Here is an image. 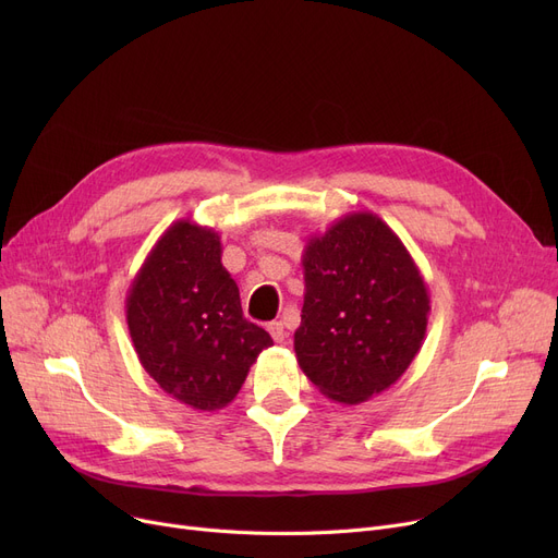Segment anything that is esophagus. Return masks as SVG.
Instances as JSON below:
<instances>
[{"instance_id": "1", "label": "esophagus", "mask_w": 558, "mask_h": 558, "mask_svg": "<svg viewBox=\"0 0 558 558\" xmlns=\"http://www.w3.org/2000/svg\"><path fill=\"white\" fill-rule=\"evenodd\" d=\"M269 332H271V337H274L276 343H282V341L287 339V330H284L282 320H271V324H269Z\"/></svg>"}]
</instances>
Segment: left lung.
I'll return each instance as SVG.
<instances>
[{
  "label": "left lung",
  "instance_id": "1",
  "mask_svg": "<svg viewBox=\"0 0 558 558\" xmlns=\"http://www.w3.org/2000/svg\"><path fill=\"white\" fill-rule=\"evenodd\" d=\"M305 301L294 350L326 398L360 404L418 355L429 294L414 257L373 213H350L303 251Z\"/></svg>",
  "mask_w": 558,
  "mask_h": 558
}]
</instances>
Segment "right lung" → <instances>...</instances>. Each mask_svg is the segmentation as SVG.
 I'll list each match as a JSON object with an SVG mask.
<instances>
[{
    "instance_id": "right-lung-1",
    "label": "right lung",
    "mask_w": 558,
    "mask_h": 558,
    "mask_svg": "<svg viewBox=\"0 0 558 558\" xmlns=\"http://www.w3.org/2000/svg\"><path fill=\"white\" fill-rule=\"evenodd\" d=\"M126 324L144 371L201 412L232 402L257 355L274 345L244 318L219 232L192 219L173 221L146 255L129 287Z\"/></svg>"
}]
</instances>
